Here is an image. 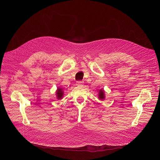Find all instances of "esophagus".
<instances>
[{
  "label": "esophagus",
  "instance_id": "esophagus-1",
  "mask_svg": "<svg viewBox=\"0 0 160 160\" xmlns=\"http://www.w3.org/2000/svg\"><path fill=\"white\" fill-rule=\"evenodd\" d=\"M83 83V81H77V85H78V86L82 85Z\"/></svg>",
  "mask_w": 160,
  "mask_h": 160
}]
</instances>
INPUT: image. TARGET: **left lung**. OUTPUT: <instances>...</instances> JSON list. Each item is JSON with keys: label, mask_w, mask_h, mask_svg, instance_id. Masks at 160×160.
I'll use <instances>...</instances> for the list:
<instances>
[{"label": "left lung", "mask_w": 160, "mask_h": 160, "mask_svg": "<svg viewBox=\"0 0 160 160\" xmlns=\"http://www.w3.org/2000/svg\"><path fill=\"white\" fill-rule=\"evenodd\" d=\"M98 98L100 100H102L104 98V91L103 89H100L98 93Z\"/></svg>", "instance_id": "left-lung-1"}]
</instances>
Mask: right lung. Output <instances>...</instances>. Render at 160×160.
<instances>
[{
    "mask_svg": "<svg viewBox=\"0 0 160 160\" xmlns=\"http://www.w3.org/2000/svg\"><path fill=\"white\" fill-rule=\"evenodd\" d=\"M56 95H57V98H58V99H61V98H62L63 95V92L62 88H58V89Z\"/></svg>",
    "mask_w": 160,
    "mask_h": 160,
    "instance_id": "obj_1",
    "label": "right lung"
}]
</instances>
